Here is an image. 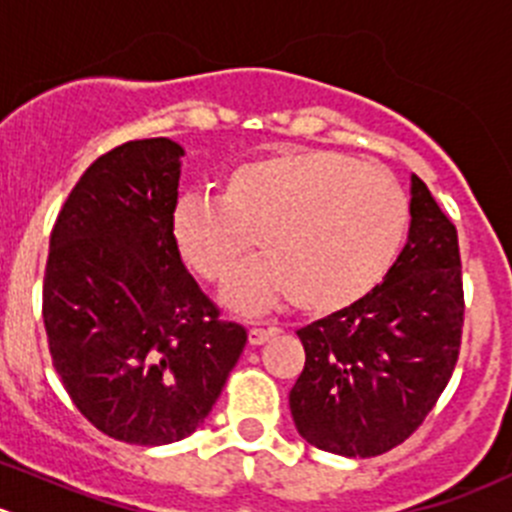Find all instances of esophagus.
Returning <instances> with one entry per match:
<instances>
[{
    "label": "esophagus",
    "instance_id": "34e87169",
    "mask_svg": "<svg viewBox=\"0 0 512 512\" xmlns=\"http://www.w3.org/2000/svg\"><path fill=\"white\" fill-rule=\"evenodd\" d=\"M278 333V328H250V333H247V338H250L252 346H262V343L270 341L272 336Z\"/></svg>",
    "mask_w": 512,
    "mask_h": 512
}]
</instances>
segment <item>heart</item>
Instances as JSON below:
<instances>
[{
    "instance_id": "obj_1",
    "label": "heart",
    "mask_w": 512,
    "mask_h": 512,
    "mask_svg": "<svg viewBox=\"0 0 512 512\" xmlns=\"http://www.w3.org/2000/svg\"><path fill=\"white\" fill-rule=\"evenodd\" d=\"M409 224L404 191L379 166L333 151H285L234 166L217 197L181 194L169 214L176 255L209 283L232 275L222 298L262 313L293 298L331 313L364 298L394 265Z\"/></svg>"
}]
</instances>
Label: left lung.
<instances>
[{"mask_svg":"<svg viewBox=\"0 0 512 512\" xmlns=\"http://www.w3.org/2000/svg\"><path fill=\"white\" fill-rule=\"evenodd\" d=\"M409 240L371 293L300 328L305 366L290 414L305 442L376 457L424 422L457 364L462 270L457 229L412 174Z\"/></svg>","mask_w":512,"mask_h":512,"instance_id":"8db88e82","label":"left lung"}]
</instances>
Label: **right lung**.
I'll return each mask as SVG.
<instances>
[{"label":"right lung","instance_id":"1","mask_svg":"<svg viewBox=\"0 0 512 512\" xmlns=\"http://www.w3.org/2000/svg\"><path fill=\"white\" fill-rule=\"evenodd\" d=\"M184 148L143 138L88 166L50 234L42 318L75 407L128 444H171L202 427L247 331L176 255L169 214Z\"/></svg>","mask_w":512,"mask_h":512}]
</instances>
